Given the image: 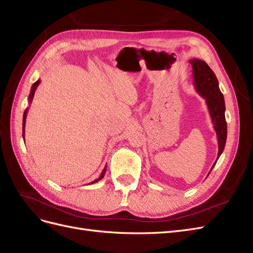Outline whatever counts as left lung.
I'll return each instance as SVG.
<instances>
[{
    "label": "left lung",
    "mask_w": 253,
    "mask_h": 253,
    "mask_svg": "<svg viewBox=\"0 0 253 253\" xmlns=\"http://www.w3.org/2000/svg\"><path fill=\"white\" fill-rule=\"evenodd\" d=\"M189 62L192 65L193 84L195 86V89L206 100L207 106H208V110L211 116L214 131H215L217 136V162L220 154L225 149V144L227 140V122L225 117L226 106L224 95L221 94V91L219 89L218 81L215 74L213 73V71L205 61L200 59H191L189 60ZM216 162L213 164L210 172L212 171L214 166H215Z\"/></svg>",
    "instance_id": "1"
}]
</instances>
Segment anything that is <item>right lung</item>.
<instances>
[{"label": "right lung", "mask_w": 253, "mask_h": 253, "mask_svg": "<svg viewBox=\"0 0 253 253\" xmlns=\"http://www.w3.org/2000/svg\"><path fill=\"white\" fill-rule=\"evenodd\" d=\"M39 84H40V80H37V81L33 84L32 89H30V94H29V96H28V102H29V104L32 103V101H33L34 96H35V91H36V89H37V87H38V85H39ZM27 112H28V109H26V110L24 111V115H23V139H24V135H25V124H26ZM105 172H106V165H105V167H104L103 171L101 172V175L99 176V177H98L97 179H95L94 181L89 182V185H91V183H95V182L99 181L100 179H102V178H103V176H104V174H105Z\"/></svg>", "instance_id": "obj_1"}]
</instances>
